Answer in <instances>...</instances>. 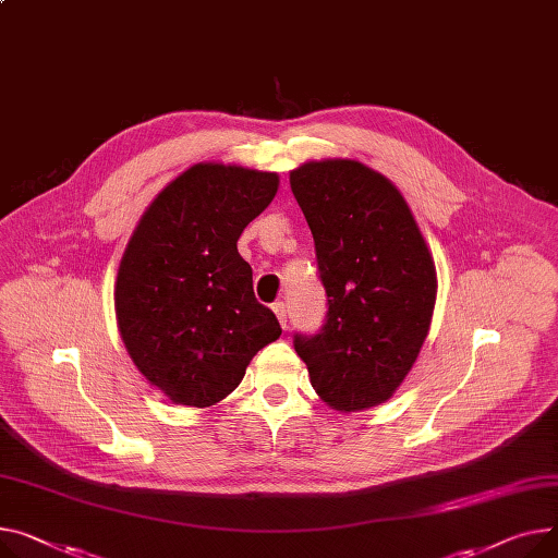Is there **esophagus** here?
I'll list each match as a JSON object with an SVG mask.
<instances>
[{
	"instance_id": "34e87169",
	"label": "esophagus",
	"mask_w": 558,
	"mask_h": 558,
	"mask_svg": "<svg viewBox=\"0 0 558 558\" xmlns=\"http://www.w3.org/2000/svg\"><path fill=\"white\" fill-rule=\"evenodd\" d=\"M274 312H276L280 325L287 327V323H289V310H287V305H284V303H274Z\"/></svg>"
}]
</instances>
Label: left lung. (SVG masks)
<instances>
[{"label":"left lung","instance_id":"left-lung-1","mask_svg":"<svg viewBox=\"0 0 558 558\" xmlns=\"http://www.w3.org/2000/svg\"><path fill=\"white\" fill-rule=\"evenodd\" d=\"M289 183L327 293L323 329L293 348L329 408L365 411L395 395L428 337L433 255L397 185L361 161H307Z\"/></svg>","mask_w":558,"mask_h":558}]
</instances>
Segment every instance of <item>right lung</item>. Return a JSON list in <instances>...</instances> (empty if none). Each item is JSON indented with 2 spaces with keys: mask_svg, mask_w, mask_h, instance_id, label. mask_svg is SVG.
I'll return each instance as SVG.
<instances>
[{
  "mask_svg": "<svg viewBox=\"0 0 558 558\" xmlns=\"http://www.w3.org/2000/svg\"><path fill=\"white\" fill-rule=\"evenodd\" d=\"M280 177L195 163L145 208L119 265L114 307L138 373L172 403L229 397L282 329L253 293L238 240L278 193Z\"/></svg>",
  "mask_w": 558,
  "mask_h": 558,
  "instance_id": "add662e5",
  "label": "right lung"
}]
</instances>
